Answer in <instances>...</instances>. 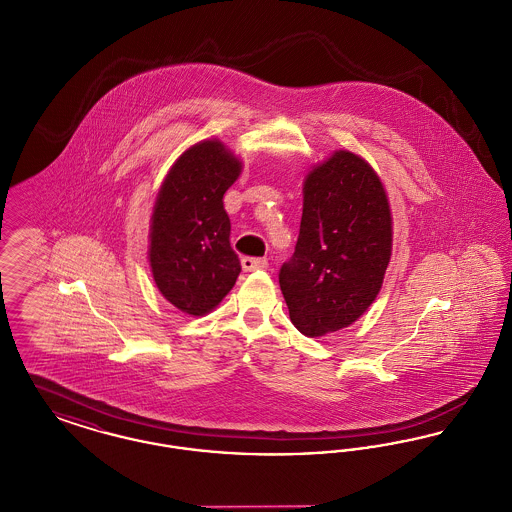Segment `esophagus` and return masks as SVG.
I'll use <instances>...</instances> for the list:
<instances>
[{"instance_id":"esophagus-1","label":"esophagus","mask_w":512,"mask_h":512,"mask_svg":"<svg viewBox=\"0 0 512 512\" xmlns=\"http://www.w3.org/2000/svg\"><path fill=\"white\" fill-rule=\"evenodd\" d=\"M268 267L267 259H259V257H244L242 259V268L245 272H253V270H263Z\"/></svg>"}]
</instances>
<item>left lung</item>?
Listing matches in <instances>:
<instances>
[{
  "instance_id": "obj_1",
  "label": "left lung",
  "mask_w": 512,
  "mask_h": 512,
  "mask_svg": "<svg viewBox=\"0 0 512 512\" xmlns=\"http://www.w3.org/2000/svg\"><path fill=\"white\" fill-rule=\"evenodd\" d=\"M391 211L363 157L340 149L303 182V217L278 280L293 326L309 338L347 328L372 305L390 265Z\"/></svg>"
}]
</instances>
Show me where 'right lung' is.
I'll return each instance as SVG.
<instances>
[{
	"label": "right lung",
	"instance_id": "add662e5",
	"mask_svg": "<svg viewBox=\"0 0 512 512\" xmlns=\"http://www.w3.org/2000/svg\"><path fill=\"white\" fill-rule=\"evenodd\" d=\"M242 161L219 140L188 147L165 176L149 228V265L163 297L182 313H211L236 284L240 259L230 247L222 197Z\"/></svg>",
	"mask_w": 512,
	"mask_h": 512
}]
</instances>
